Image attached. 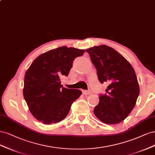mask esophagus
Segmentation results:
<instances>
[{"label": "esophagus", "mask_w": 155, "mask_h": 155, "mask_svg": "<svg viewBox=\"0 0 155 155\" xmlns=\"http://www.w3.org/2000/svg\"><path fill=\"white\" fill-rule=\"evenodd\" d=\"M82 93L84 94H89L91 93V92L89 91H87V90H83L82 91Z\"/></svg>", "instance_id": "obj_1"}]
</instances>
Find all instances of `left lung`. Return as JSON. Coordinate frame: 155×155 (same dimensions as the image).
Wrapping results in <instances>:
<instances>
[{
    "instance_id": "obj_1",
    "label": "left lung",
    "mask_w": 155,
    "mask_h": 155,
    "mask_svg": "<svg viewBox=\"0 0 155 155\" xmlns=\"http://www.w3.org/2000/svg\"><path fill=\"white\" fill-rule=\"evenodd\" d=\"M97 69L101 84H109L94 109L102 122L116 124L126 118L134 108L140 93L138 82L133 67L127 60L106 45L86 49Z\"/></svg>"
}]
</instances>
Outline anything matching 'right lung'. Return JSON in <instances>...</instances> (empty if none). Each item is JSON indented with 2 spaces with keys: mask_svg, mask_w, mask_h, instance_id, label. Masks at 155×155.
<instances>
[{
  "mask_svg": "<svg viewBox=\"0 0 155 155\" xmlns=\"http://www.w3.org/2000/svg\"><path fill=\"white\" fill-rule=\"evenodd\" d=\"M84 52L60 47L39 55L29 66L25 74L23 94L29 111L38 120L51 124L66 117L82 91L64 87L60 77L68 76L74 58Z\"/></svg>",
  "mask_w": 155,
  "mask_h": 155,
  "instance_id": "obj_1",
  "label": "right lung"
}]
</instances>
